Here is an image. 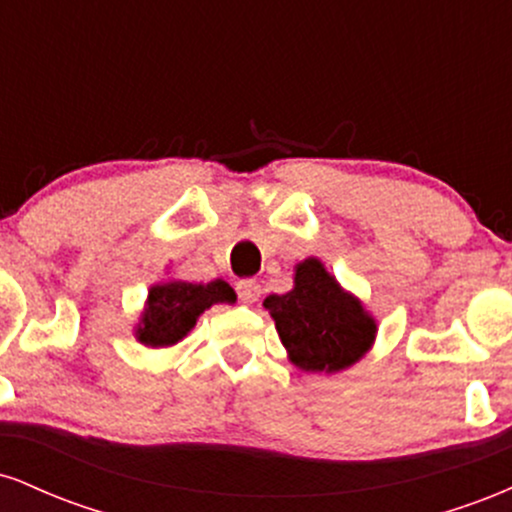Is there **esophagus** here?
<instances>
[{
  "instance_id": "obj_1",
  "label": "esophagus",
  "mask_w": 512,
  "mask_h": 512,
  "mask_svg": "<svg viewBox=\"0 0 512 512\" xmlns=\"http://www.w3.org/2000/svg\"><path fill=\"white\" fill-rule=\"evenodd\" d=\"M236 291H238L240 301L250 305V303H255L257 298H260L262 286H260V281H255V279H240L236 284Z\"/></svg>"
}]
</instances>
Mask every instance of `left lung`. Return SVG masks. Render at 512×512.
<instances>
[{"instance_id":"8db88e82","label":"left lung","mask_w":512,"mask_h":512,"mask_svg":"<svg viewBox=\"0 0 512 512\" xmlns=\"http://www.w3.org/2000/svg\"><path fill=\"white\" fill-rule=\"evenodd\" d=\"M264 308L276 322L281 344L303 370H342L368 351L375 322L356 298L346 296L317 260L296 267V286L284 296H267Z\"/></svg>"}]
</instances>
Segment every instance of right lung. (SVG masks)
Segmentation results:
<instances>
[{"mask_svg": "<svg viewBox=\"0 0 512 512\" xmlns=\"http://www.w3.org/2000/svg\"><path fill=\"white\" fill-rule=\"evenodd\" d=\"M236 293L226 281L211 284H187V281H170L158 284L149 291L139 342L146 346H170L180 342L195 327L197 317L214 303H233Z\"/></svg>", "mask_w": 512, "mask_h": 512, "instance_id": "right-lung-1", "label": "right lung"}]
</instances>
